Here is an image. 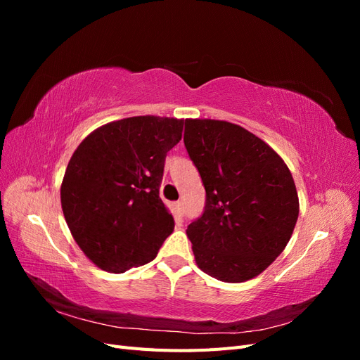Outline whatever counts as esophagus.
Segmentation results:
<instances>
[{
  "label": "esophagus",
  "mask_w": 360,
  "mask_h": 360,
  "mask_svg": "<svg viewBox=\"0 0 360 360\" xmlns=\"http://www.w3.org/2000/svg\"><path fill=\"white\" fill-rule=\"evenodd\" d=\"M174 209H176V213L179 216H183V204H181V201L174 202Z\"/></svg>",
  "instance_id": "1"
}]
</instances>
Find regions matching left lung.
Wrapping results in <instances>:
<instances>
[{
	"instance_id": "left-lung-1",
	"label": "left lung",
	"mask_w": 360,
	"mask_h": 360,
	"mask_svg": "<svg viewBox=\"0 0 360 360\" xmlns=\"http://www.w3.org/2000/svg\"><path fill=\"white\" fill-rule=\"evenodd\" d=\"M184 146L205 188L200 219L186 230L197 266L224 282L264 271L290 242L299 197L285 162L245 127L186 118Z\"/></svg>"
}]
</instances>
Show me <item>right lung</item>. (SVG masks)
Listing matches in <instances>:
<instances>
[{
  "label": "right lung",
  "instance_id": "add662e5",
  "mask_svg": "<svg viewBox=\"0 0 360 360\" xmlns=\"http://www.w3.org/2000/svg\"><path fill=\"white\" fill-rule=\"evenodd\" d=\"M183 123L156 115L117 120L75 150L61 183V209L75 242L97 267L124 274L147 264L172 233L159 186Z\"/></svg>",
  "mask_w": 360,
  "mask_h": 360
}]
</instances>
